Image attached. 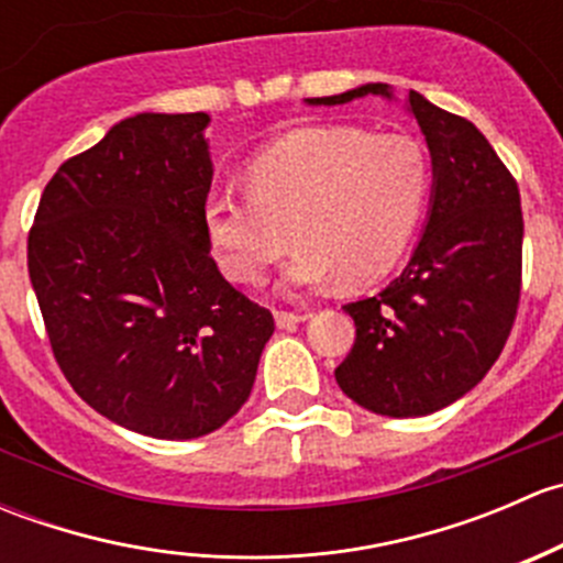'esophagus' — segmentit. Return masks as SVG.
I'll use <instances>...</instances> for the list:
<instances>
[{
	"instance_id": "obj_1",
	"label": "esophagus",
	"mask_w": 563,
	"mask_h": 563,
	"mask_svg": "<svg viewBox=\"0 0 563 563\" xmlns=\"http://www.w3.org/2000/svg\"><path fill=\"white\" fill-rule=\"evenodd\" d=\"M305 318H308V313H291V310H277L275 313V321L280 329L297 327V323H302Z\"/></svg>"
}]
</instances>
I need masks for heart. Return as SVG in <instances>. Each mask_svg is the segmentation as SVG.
Instances as JSON below:
<instances>
[{"label": "heart", "instance_id": "1", "mask_svg": "<svg viewBox=\"0 0 563 563\" xmlns=\"http://www.w3.org/2000/svg\"><path fill=\"white\" fill-rule=\"evenodd\" d=\"M245 187L247 196L223 190L203 207V229L231 280L264 283L294 240L291 283L338 277L360 288L406 253L428 203L430 157L411 135L318 124L264 146L247 163Z\"/></svg>", "mask_w": 563, "mask_h": 563}]
</instances>
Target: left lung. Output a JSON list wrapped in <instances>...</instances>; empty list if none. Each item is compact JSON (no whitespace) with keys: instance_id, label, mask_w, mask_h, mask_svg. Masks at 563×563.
Masks as SVG:
<instances>
[{"instance_id":"left-lung-1","label":"left lung","mask_w":563,"mask_h":563,"mask_svg":"<svg viewBox=\"0 0 563 563\" xmlns=\"http://www.w3.org/2000/svg\"><path fill=\"white\" fill-rule=\"evenodd\" d=\"M387 95L367 84L316 106ZM435 190L428 229L406 269L376 297L345 305L356 338L338 365L340 389L384 417H424L485 378L515 327L523 288V209L512 172L457 113L408 92Z\"/></svg>"}]
</instances>
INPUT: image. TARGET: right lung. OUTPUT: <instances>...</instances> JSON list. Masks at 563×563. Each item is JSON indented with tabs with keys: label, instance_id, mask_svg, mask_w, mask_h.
<instances>
[{
	"label": "right lung",
	"instance_id": "obj_1",
	"mask_svg": "<svg viewBox=\"0 0 563 563\" xmlns=\"http://www.w3.org/2000/svg\"><path fill=\"white\" fill-rule=\"evenodd\" d=\"M207 113H139L56 168L26 240L51 351L81 400L152 439L245 406L275 318L212 258Z\"/></svg>",
	"mask_w": 563,
	"mask_h": 563
}]
</instances>
